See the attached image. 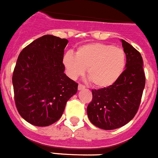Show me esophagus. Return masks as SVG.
Returning <instances> with one entry per match:
<instances>
[{
  "mask_svg": "<svg viewBox=\"0 0 158 158\" xmlns=\"http://www.w3.org/2000/svg\"><path fill=\"white\" fill-rule=\"evenodd\" d=\"M78 89H79V90H83V89H85V86H83V85L82 84H79V86H78Z\"/></svg>",
  "mask_w": 158,
  "mask_h": 158,
  "instance_id": "esophagus-1",
  "label": "esophagus"
}]
</instances>
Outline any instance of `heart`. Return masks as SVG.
<instances>
[{
    "label": "heart",
    "mask_w": 158,
    "mask_h": 158,
    "mask_svg": "<svg viewBox=\"0 0 158 158\" xmlns=\"http://www.w3.org/2000/svg\"><path fill=\"white\" fill-rule=\"evenodd\" d=\"M126 54L120 48L101 43L84 44L77 49L75 56L68 52L63 59L67 73L71 79L87 75L93 86L107 88L117 82L126 66Z\"/></svg>",
    "instance_id": "1"
}]
</instances>
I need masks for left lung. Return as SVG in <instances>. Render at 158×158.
Segmentation results:
<instances>
[{"instance_id":"1","label":"left lung","mask_w":158,"mask_h":158,"mask_svg":"<svg viewBox=\"0 0 158 158\" xmlns=\"http://www.w3.org/2000/svg\"><path fill=\"white\" fill-rule=\"evenodd\" d=\"M121 42L127 56L126 69L111 87L92 90V101L87 106L88 118L102 130L118 129L132 120L145 88L142 56L127 41Z\"/></svg>"}]
</instances>
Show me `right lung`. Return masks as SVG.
I'll return each mask as SVG.
<instances>
[{"label":"right lung","mask_w":158,"mask_h":158,"mask_svg":"<svg viewBox=\"0 0 158 158\" xmlns=\"http://www.w3.org/2000/svg\"><path fill=\"white\" fill-rule=\"evenodd\" d=\"M68 40L45 35L20 53L13 75L15 103L30 124L48 127L61 118L66 103L77 93L78 83L64 73Z\"/></svg>","instance_id":"1"}]
</instances>
